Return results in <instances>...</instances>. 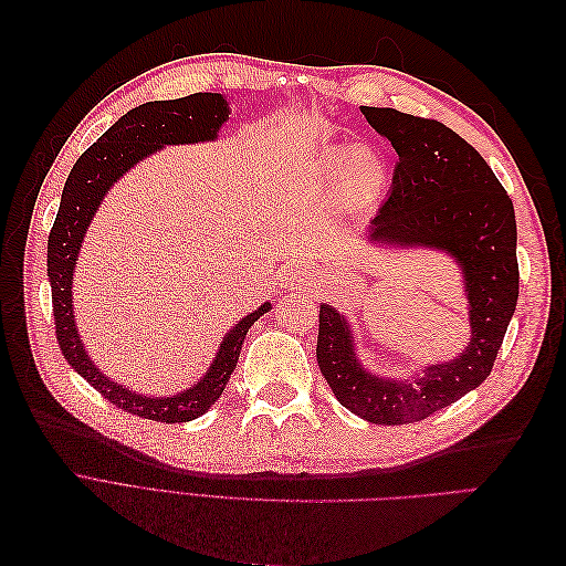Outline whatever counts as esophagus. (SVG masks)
<instances>
[{
  "label": "esophagus",
  "instance_id": "esophagus-1",
  "mask_svg": "<svg viewBox=\"0 0 566 566\" xmlns=\"http://www.w3.org/2000/svg\"><path fill=\"white\" fill-rule=\"evenodd\" d=\"M310 273H312L310 264H304V262H293V264H287V266H285L283 276H285V281L300 283V281H304L306 276H310Z\"/></svg>",
  "mask_w": 566,
  "mask_h": 566
}]
</instances>
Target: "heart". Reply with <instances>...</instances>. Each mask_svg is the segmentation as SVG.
<instances>
[{"label":"heart","instance_id":"heart-1","mask_svg":"<svg viewBox=\"0 0 566 566\" xmlns=\"http://www.w3.org/2000/svg\"><path fill=\"white\" fill-rule=\"evenodd\" d=\"M347 158H354L349 165V172L345 177V196L352 205H366L370 202L385 181V167L382 160L370 150L361 153H349V150H331L328 153V165L337 169L345 165Z\"/></svg>","mask_w":566,"mask_h":566}]
</instances>
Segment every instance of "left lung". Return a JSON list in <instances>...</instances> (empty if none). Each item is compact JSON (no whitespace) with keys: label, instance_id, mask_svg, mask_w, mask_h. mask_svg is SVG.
Returning <instances> with one entry per match:
<instances>
[{"label":"left lung","instance_id":"8db88e82","mask_svg":"<svg viewBox=\"0 0 566 566\" xmlns=\"http://www.w3.org/2000/svg\"><path fill=\"white\" fill-rule=\"evenodd\" d=\"M361 113L399 156L389 198L373 217V241L451 252L470 297L468 349L416 382L373 378L358 364L345 318L321 304L316 358L339 403L375 424H406L489 378L520 297L515 208L486 160L447 125L394 108Z\"/></svg>","mask_w":566,"mask_h":566}]
</instances>
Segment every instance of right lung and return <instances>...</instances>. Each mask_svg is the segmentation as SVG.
Returning a JSON list of instances; mask_svg holds the SVG:
<instances>
[{
    "label": "right lung",
    "instance_id": "1",
    "mask_svg": "<svg viewBox=\"0 0 566 566\" xmlns=\"http://www.w3.org/2000/svg\"><path fill=\"white\" fill-rule=\"evenodd\" d=\"M229 117L227 101L221 94L198 92L175 101H150L129 111L104 134L98 142L82 153L65 179L61 208L46 241V273L51 283V306H54V328L63 358L101 397L127 410L132 416L158 422H188L202 416L229 385L231 373L241 356L243 339L250 325L271 310V302L245 316L227 335L217 358L205 378L177 397L148 399L134 394L117 382H111L104 373L90 361L82 349L73 318V266L82 245L84 231L106 196L113 181L123 177L132 165L150 156L165 144H196L214 139L217 129Z\"/></svg>",
    "mask_w": 566,
    "mask_h": 566
}]
</instances>
